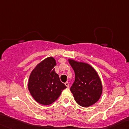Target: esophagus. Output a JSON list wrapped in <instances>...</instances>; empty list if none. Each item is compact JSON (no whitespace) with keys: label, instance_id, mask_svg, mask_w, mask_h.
I'll list each match as a JSON object with an SVG mask.
<instances>
[{"label":"esophagus","instance_id":"esophagus-1","mask_svg":"<svg viewBox=\"0 0 129 129\" xmlns=\"http://www.w3.org/2000/svg\"><path fill=\"white\" fill-rule=\"evenodd\" d=\"M65 85H66V87H67V88H69V82H66V83H65Z\"/></svg>","mask_w":129,"mask_h":129}]
</instances>
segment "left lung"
Returning a JSON list of instances; mask_svg holds the SVG:
<instances>
[{
	"label": "left lung",
	"instance_id": "8db88e82",
	"mask_svg": "<svg viewBox=\"0 0 129 129\" xmlns=\"http://www.w3.org/2000/svg\"><path fill=\"white\" fill-rule=\"evenodd\" d=\"M75 72V81L71 87L74 99L79 105L88 107L101 98L103 90L102 81L97 71L87 63L68 58Z\"/></svg>",
	"mask_w": 129,
	"mask_h": 129
}]
</instances>
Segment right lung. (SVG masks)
Instances as JSON below:
<instances>
[{
  "instance_id": "add662e5",
  "label": "right lung",
  "mask_w": 129,
  "mask_h": 129,
  "mask_svg": "<svg viewBox=\"0 0 129 129\" xmlns=\"http://www.w3.org/2000/svg\"><path fill=\"white\" fill-rule=\"evenodd\" d=\"M56 61L49 57L39 63L29 75L28 89L34 99L42 105H50L58 98L67 87L55 72Z\"/></svg>"
}]
</instances>
